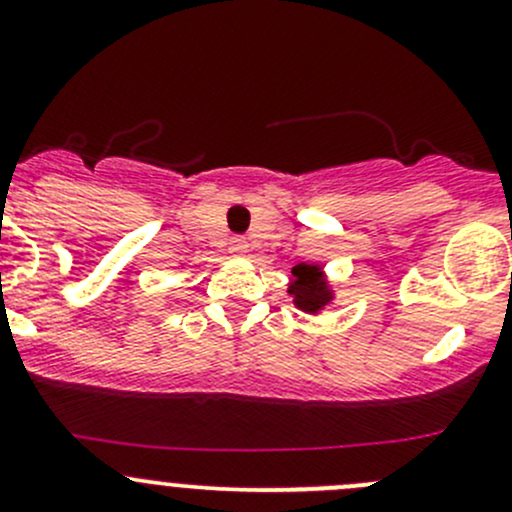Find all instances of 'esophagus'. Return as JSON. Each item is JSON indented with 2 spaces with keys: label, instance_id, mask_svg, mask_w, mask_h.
Wrapping results in <instances>:
<instances>
[{
  "label": "esophagus",
  "instance_id": "esophagus-1",
  "mask_svg": "<svg viewBox=\"0 0 512 512\" xmlns=\"http://www.w3.org/2000/svg\"><path fill=\"white\" fill-rule=\"evenodd\" d=\"M232 252H235V255H245L247 252L245 237H232Z\"/></svg>",
  "mask_w": 512,
  "mask_h": 512
}]
</instances>
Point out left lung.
<instances>
[{
    "label": "left lung",
    "instance_id": "left-lung-1",
    "mask_svg": "<svg viewBox=\"0 0 512 512\" xmlns=\"http://www.w3.org/2000/svg\"><path fill=\"white\" fill-rule=\"evenodd\" d=\"M294 282L289 287V294H294V304L304 312H319L324 304L332 299L327 285L322 280V272L314 265H297L292 270Z\"/></svg>",
    "mask_w": 512,
    "mask_h": 512
}]
</instances>
